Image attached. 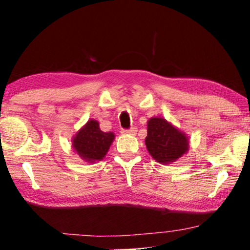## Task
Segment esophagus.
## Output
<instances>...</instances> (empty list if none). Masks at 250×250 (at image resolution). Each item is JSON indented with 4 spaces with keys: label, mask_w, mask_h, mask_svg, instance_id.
<instances>
[{
    "label": "esophagus",
    "mask_w": 250,
    "mask_h": 250,
    "mask_svg": "<svg viewBox=\"0 0 250 250\" xmlns=\"http://www.w3.org/2000/svg\"><path fill=\"white\" fill-rule=\"evenodd\" d=\"M123 134H129V135H135L137 133V128L136 127H130L128 129H122Z\"/></svg>",
    "instance_id": "obj_1"
}]
</instances>
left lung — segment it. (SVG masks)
Instances as JSON below:
<instances>
[{"label": "left lung", "mask_w": 250, "mask_h": 250, "mask_svg": "<svg viewBox=\"0 0 250 250\" xmlns=\"http://www.w3.org/2000/svg\"><path fill=\"white\" fill-rule=\"evenodd\" d=\"M145 144L152 158L160 164L172 163L189 148L186 135L161 117L148 121Z\"/></svg>", "instance_id": "obj_1"}]
</instances>
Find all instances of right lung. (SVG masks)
<instances>
[{"instance_id":"1","label":"right lung","mask_w":250,"mask_h":250,"mask_svg":"<svg viewBox=\"0 0 250 250\" xmlns=\"http://www.w3.org/2000/svg\"><path fill=\"white\" fill-rule=\"evenodd\" d=\"M114 139V134L100 129L99 123L91 120L73 138L72 146L78 155L89 163L103 159Z\"/></svg>"}]
</instances>
